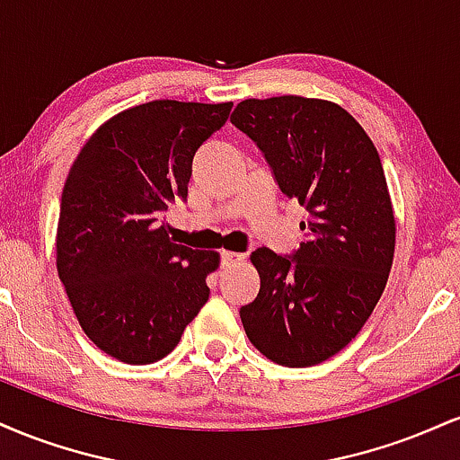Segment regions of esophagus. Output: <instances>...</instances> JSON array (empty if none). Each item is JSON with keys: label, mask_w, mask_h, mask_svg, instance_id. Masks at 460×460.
<instances>
[{"label": "esophagus", "mask_w": 460, "mask_h": 460, "mask_svg": "<svg viewBox=\"0 0 460 460\" xmlns=\"http://www.w3.org/2000/svg\"><path fill=\"white\" fill-rule=\"evenodd\" d=\"M242 261H244V255H242V252H234V251L220 252V266L223 268L235 266V263H242Z\"/></svg>", "instance_id": "1"}]
</instances>
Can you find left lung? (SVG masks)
Masks as SVG:
<instances>
[{"label":"left lung","mask_w":460,"mask_h":460,"mask_svg":"<svg viewBox=\"0 0 460 460\" xmlns=\"http://www.w3.org/2000/svg\"><path fill=\"white\" fill-rule=\"evenodd\" d=\"M231 123L263 153L285 197L307 209L296 251H252L261 285L240 309L242 324L274 363L315 366L350 344L387 285L395 220L381 157L344 108L322 99H246Z\"/></svg>","instance_id":"left-lung-1"}]
</instances>
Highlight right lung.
<instances>
[{"mask_svg":"<svg viewBox=\"0 0 460 460\" xmlns=\"http://www.w3.org/2000/svg\"><path fill=\"white\" fill-rule=\"evenodd\" d=\"M234 103L162 99L102 125L68 171L58 274L84 332L105 355L160 361L208 303L218 252L168 237L164 214L188 199L192 162Z\"/></svg>","mask_w":460,"mask_h":460,"instance_id":"right-lung-1","label":"right lung"}]
</instances>
